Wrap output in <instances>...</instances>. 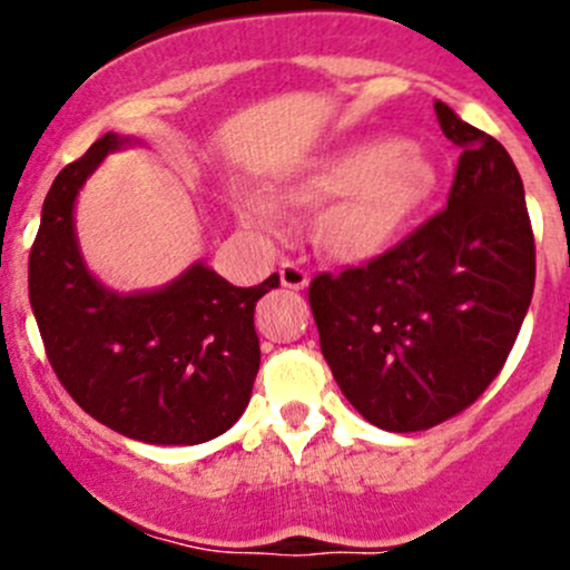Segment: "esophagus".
<instances>
[{
    "instance_id": "34e87169",
    "label": "esophagus",
    "mask_w": 570,
    "mask_h": 570,
    "mask_svg": "<svg viewBox=\"0 0 570 570\" xmlns=\"http://www.w3.org/2000/svg\"><path fill=\"white\" fill-rule=\"evenodd\" d=\"M278 278H281V286H286V289H306L308 286V273L303 267H297L295 262L281 264Z\"/></svg>"
}]
</instances>
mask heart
<instances>
[{
  "label": "heart",
  "mask_w": 570,
  "mask_h": 570,
  "mask_svg": "<svg viewBox=\"0 0 570 570\" xmlns=\"http://www.w3.org/2000/svg\"><path fill=\"white\" fill-rule=\"evenodd\" d=\"M439 168L422 146L392 135L366 137L314 159L284 187L297 206H322L317 243L338 262L383 256L413 217L433 200ZM237 212L248 226H281V209L264 195H243Z\"/></svg>",
  "instance_id": "heart-1"
}]
</instances>
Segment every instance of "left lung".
<instances>
[{
    "label": "left lung",
    "mask_w": 570,
    "mask_h": 570,
    "mask_svg": "<svg viewBox=\"0 0 570 570\" xmlns=\"http://www.w3.org/2000/svg\"><path fill=\"white\" fill-rule=\"evenodd\" d=\"M435 115L461 146L446 209L366 267L322 273L308 289L338 389L389 433L435 428L485 392L534 289V239L513 159L444 101Z\"/></svg>",
    "instance_id": "1"
}]
</instances>
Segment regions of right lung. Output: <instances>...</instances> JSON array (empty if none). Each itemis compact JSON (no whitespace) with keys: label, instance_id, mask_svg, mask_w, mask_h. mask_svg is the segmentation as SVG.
Masks as SVG:
<instances>
[{"label":"right lung","instance_id":"right-lung-1","mask_svg":"<svg viewBox=\"0 0 570 570\" xmlns=\"http://www.w3.org/2000/svg\"><path fill=\"white\" fill-rule=\"evenodd\" d=\"M142 146L107 131L51 184L30 253V303L66 392L96 422L157 446L204 444L245 413L256 381L253 308L278 286H234L206 262L142 292H115L85 262L77 198L107 154Z\"/></svg>","mask_w":570,"mask_h":570}]
</instances>
